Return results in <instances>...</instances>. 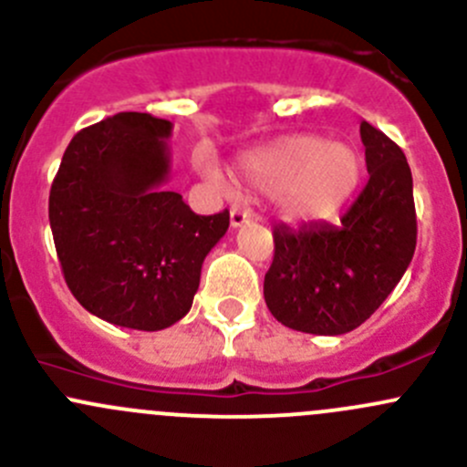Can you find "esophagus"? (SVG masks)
Wrapping results in <instances>:
<instances>
[{
    "instance_id": "1",
    "label": "esophagus",
    "mask_w": 467,
    "mask_h": 467,
    "mask_svg": "<svg viewBox=\"0 0 467 467\" xmlns=\"http://www.w3.org/2000/svg\"><path fill=\"white\" fill-rule=\"evenodd\" d=\"M251 212L248 210H242V207H233V210H230V225H233V228H239V225H244V223H248V221H251Z\"/></svg>"
}]
</instances>
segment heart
Returning a JSON list of instances; mask_svg holds the SVG:
<instances>
[{
  "mask_svg": "<svg viewBox=\"0 0 467 467\" xmlns=\"http://www.w3.org/2000/svg\"><path fill=\"white\" fill-rule=\"evenodd\" d=\"M237 173L253 190L273 194L286 219L321 221L350 199L361 162L346 144L291 135L244 155Z\"/></svg>",
  "mask_w": 467,
  "mask_h": 467,
  "instance_id": "b5f03b06",
  "label": "heart"
}]
</instances>
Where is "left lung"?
I'll return each instance as SVG.
<instances>
[{"mask_svg":"<svg viewBox=\"0 0 467 467\" xmlns=\"http://www.w3.org/2000/svg\"><path fill=\"white\" fill-rule=\"evenodd\" d=\"M368 182L337 225L273 228L264 300L298 332L337 337L359 327L402 280L416 251L413 178L402 149L361 121Z\"/></svg>","mask_w":467,"mask_h":467,"instance_id":"1","label":"left lung"}]
</instances>
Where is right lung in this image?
I'll list each match as a JSON object with an SVG mask.
<instances>
[{
	"mask_svg": "<svg viewBox=\"0 0 467 467\" xmlns=\"http://www.w3.org/2000/svg\"><path fill=\"white\" fill-rule=\"evenodd\" d=\"M173 124L117 112L78 130L51 182L49 223L65 282L94 317L158 332L192 307L230 212L201 216L169 181Z\"/></svg>",
	"mask_w": 467,
	"mask_h": 467,
	"instance_id": "1",
	"label": "right lung"
}]
</instances>
